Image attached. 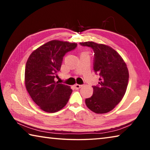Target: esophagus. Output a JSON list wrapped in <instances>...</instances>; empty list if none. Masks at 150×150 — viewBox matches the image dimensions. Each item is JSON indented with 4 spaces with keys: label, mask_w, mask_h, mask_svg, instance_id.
Returning a JSON list of instances; mask_svg holds the SVG:
<instances>
[{
    "label": "esophagus",
    "mask_w": 150,
    "mask_h": 150,
    "mask_svg": "<svg viewBox=\"0 0 150 150\" xmlns=\"http://www.w3.org/2000/svg\"><path fill=\"white\" fill-rule=\"evenodd\" d=\"M81 87H82V85H78V84H75L74 85V87L75 89H79V88H80Z\"/></svg>",
    "instance_id": "esophagus-1"
}]
</instances>
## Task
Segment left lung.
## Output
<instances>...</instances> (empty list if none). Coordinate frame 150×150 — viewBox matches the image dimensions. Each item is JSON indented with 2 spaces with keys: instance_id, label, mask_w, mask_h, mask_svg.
<instances>
[{
  "instance_id": "obj_1",
  "label": "left lung",
  "mask_w": 150,
  "mask_h": 150,
  "mask_svg": "<svg viewBox=\"0 0 150 150\" xmlns=\"http://www.w3.org/2000/svg\"><path fill=\"white\" fill-rule=\"evenodd\" d=\"M80 44L93 50V69L100 76L98 85L93 86V95L85 99L86 105L96 114L108 112L125 95L129 79L126 63L108 45L93 42H80Z\"/></svg>"
}]
</instances>
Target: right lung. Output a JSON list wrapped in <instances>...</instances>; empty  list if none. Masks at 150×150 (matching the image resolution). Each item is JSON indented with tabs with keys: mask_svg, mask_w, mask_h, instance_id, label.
<instances>
[{
	"mask_svg": "<svg viewBox=\"0 0 150 150\" xmlns=\"http://www.w3.org/2000/svg\"><path fill=\"white\" fill-rule=\"evenodd\" d=\"M76 43L52 40L34 50L25 68V85L33 101L42 110L52 113L67 105L72 93L69 86L55 82L63 56Z\"/></svg>",
	"mask_w": 150,
	"mask_h": 150,
	"instance_id": "1",
	"label": "right lung"
}]
</instances>
